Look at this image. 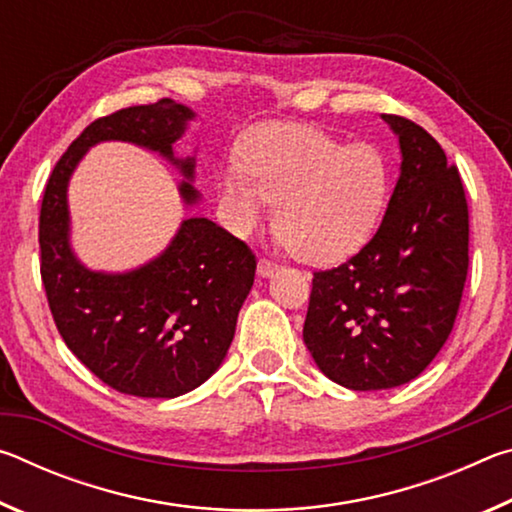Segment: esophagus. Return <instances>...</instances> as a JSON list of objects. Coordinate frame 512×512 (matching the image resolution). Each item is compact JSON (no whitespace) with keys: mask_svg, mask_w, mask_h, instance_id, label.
<instances>
[{"mask_svg":"<svg viewBox=\"0 0 512 512\" xmlns=\"http://www.w3.org/2000/svg\"><path fill=\"white\" fill-rule=\"evenodd\" d=\"M277 268H280V266H277L275 262H271V259H266V257H262L257 262V273L262 275V277H271L277 271Z\"/></svg>","mask_w":512,"mask_h":512,"instance_id":"34e87169","label":"esophagus"}]
</instances>
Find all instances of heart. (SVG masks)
<instances>
[{"label":"heart","instance_id":"b5f03b06","mask_svg":"<svg viewBox=\"0 0 512 512\" xmlns=\"http://www.w3.org/2000/svg\"><path fill=\"white\" fill-rule=\"evenodd\" d=\"M391 194V164L372 144H345L320 128L266 124L221 176L225 216L237 232L275 201L273 228L305 262H339L366 244Z\"/></svg>","mask_w":512,"mask_h":512}]
</instances>
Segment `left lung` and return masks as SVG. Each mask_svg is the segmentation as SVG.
I'll return each instance as SVG.
<instances>
[{"label": "left lung", "instance_id": "8db88e82", "mask_svg": "<svg viewBox=\"0 0 512 512\" xmlns=\"http://www.w3.org/2000/svg\"><path fill=\"white\" fill-rule=\"evenodd\" d=\"M384 119L402 149L384 221L348 262L314 273L302 327L318 368L352 391L402 386L429 366L452 334L470 266L461 173L415 121Z\"/></svg>", "mask_w": 512, "mask_h": 512}]
</instances>
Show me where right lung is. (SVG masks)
Wrapping results in <instances>:
<instances>
[{"mask_svg": "<svg viewBox=\"0 0 512 512\" xmlns=\"http://www.w3.org/2000/svg\"><path fill=\"white\" fill-rule=\"evenodd\" d=\"M194 112L160 99L94 119L60 155L40 207V275L60 336L103 384L135 397L194 391L228 354L257 259L221 225L194 216L164 253L124 275L94 273L67 244V180L97 142L121 140L160 151L194 176V158L176 160L171 144ZM196 203L192 183L180 185Z\"/></svg>", "mask_w": 512, "mask_h": 512, "instance_id": "add662e5", "label": "right lung"}]
</instances>
